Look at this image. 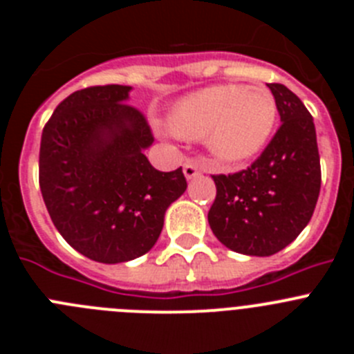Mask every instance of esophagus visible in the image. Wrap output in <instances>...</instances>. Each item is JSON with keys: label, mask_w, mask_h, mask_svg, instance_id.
<instances>
[{"label": "esophagus", "mask_w": 354, "mask_h": 354, "mask_svg": "<svg viewBox=\"0 0 354 354\" xmlns=\"http://www.w3.org/2000/svg\"><path fill=\"white\" fill-rule=\"evenodd\" d=\"M183 170H184V177H186V179H193V177H196V175H200L198 165H196V162H193V161L184 162Z\"/></svg>", "instance_id": "34e87169"}]
</instances>
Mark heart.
<instances>
[{
  "label": "heart",
  "instance_id": "obj_1",
  "mask_svg": "<svg viewBox=\"0 0 354 354\" xmlns=\"http://www.w3.org/2000/svg\"><path fill=\"white\" fill-rule=\"evenodd\" d=\"M278 120L273 93L264 86L225 83L183 97L170 111V127L184 138H204L209 154L237 165L261 154Z\"/></svg>",
  "mask_w": 354,
  "mask_h": 354
}]
</instances>
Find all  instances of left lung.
I'll use <instances>...</instances> for the list:
<instances>
[{"mask_svg":"<svg viewBox=\"0 0 354 354\" xmlns=\"http://www.w3.org/2000/svg\"><path fill=\"white\" fill-rule=\"evenodd\" d=\"M268 86L282 126L252 167L212 175L216 198L207 214L221 245L255 257H270L299 236L321 189L314 118L287 86Z\"/></svg>","mask_w":354,"mask_h":354,"instance_id":"1","label":"left lung"}]
</instances>
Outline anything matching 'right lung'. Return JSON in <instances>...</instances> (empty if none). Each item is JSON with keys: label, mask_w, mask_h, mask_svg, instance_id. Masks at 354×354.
<instances>
[{"label": "right lung", "mask_w": 354, "mask_h": 354, "mask_svg": "<svg viewBox=\"0 0 354 354\" xmlns=\"http://www.w3.org/2000/svg\"><path fill=\"white\" fill-rule=\"evenodd\" d=\"M131 86L77 90L42 131L39 183L56 230L84 257L118 264L156 245L171 202L186 192L183 168L159 171L143 150L154 142Z\"/></svg>", "instance_id": "1"}]
</instances>
